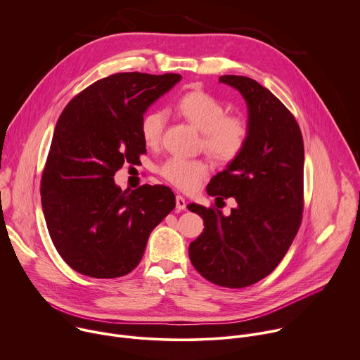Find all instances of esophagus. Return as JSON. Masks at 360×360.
Wrapping results in <instances>:
<instances>
[{"mask_svg": "<svg viewBox=\"0 0 360 360\" xmlns=\"http://www.w3.org/2000/svg\"><path fill=\"white\" fill-rule=\"evenodd\" d=\"M175 202H176V210H179V211H184V210H186V200H185V198H184V196H181V195H176V198H175Z\"/></svg>", "mask_w": 360, "mask_h": 360, "instance_id": "34e87169", "label": "esophagus"}]
</instances>
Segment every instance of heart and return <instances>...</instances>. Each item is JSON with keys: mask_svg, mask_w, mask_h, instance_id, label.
I'll list each match as a JSON object with an SVG mask.
<instances>
[{"mask_svg": "<svg viewBox=\"0 0 360 360\" xmlns=\"http://www.w3.org/2000/svg\"><path fill=\"white\" fill-rule=\"evenodd\" d=\"M178 111L195 129L202 132V145L212 158L231 162L240 155L249 129L239 117L226 115V107L210 92L192 91L181 98ZM167 124V114L153 110L141 121V135L146 145L160 143ZM162 176L182 191H195L210 174V167L200 160L174 157L161 167Z\"/></svg>", "mask_w": 360, "mask_h": 360, "instance_id": "heart-1", "label": "heart"}]
</instances>
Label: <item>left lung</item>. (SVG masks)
<instances>
[{"instance_id": "8db88e82", "label": "left lung", "mask_w": 360, "mask_h": 360, "mask_svg": "<svg viewBox=\"0 0 360 360\" xmlns=\"http://www.w3.org/2000/svg\"><path fill=\"white\" fill-rule=\"evenodd\" d=\"M248 108V142L208 184L217 199L233 198L226 217L219 210L189 203L203 219L191 242L189 259L212 283L245 288L268 276L296 236L303 211V139L293 115L265 86L248 77L222 75Z\"/></svg>"}]
</instances>
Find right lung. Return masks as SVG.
Returning <instances> with one entry per match:
<instances>
[{
  "label": "right lung",
  "mask_w": 360,
  "mask_h": 360,
  "mask_svg": "<svg viewBox=\"0 0 360 360\" xmlns=\"http://www.w3.org/2000/svg\"><path fill=\"white\" fill-rule=\"evenodd\" d=\"M178 74L122 72L78 94L60 115L41 179L46 228L77 272L120 278L139 264L149 233L174 208L164 185L122 191L114 175L146 152L141 121Z\"/></svg>",
  "instance_id": "right-lung-1"
}]
</instances>
